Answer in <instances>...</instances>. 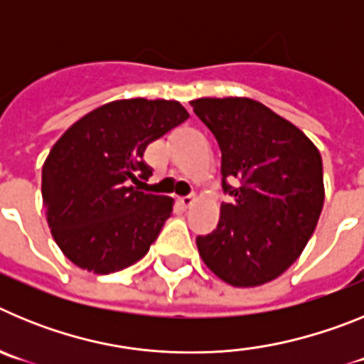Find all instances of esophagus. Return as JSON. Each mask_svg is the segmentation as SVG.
Segmentation results:
<instances>
[{
	"label": "esophagus",
	"instance_id": "esophagus-1",
	"mask_svg": "<svg viewBox=\"0 0 364 364\" xmlns=\"http://www.w3.org/2000/svg\"><path fill=\"white\" fill-rule=\"evenodd\" d=\"M178 204L182 205V208H191V205L195 204V197H191V195H188V197L178 198Z\"/></svg>",
	"mask_w": 364,
	"mask_h": 364
}]
</instances>
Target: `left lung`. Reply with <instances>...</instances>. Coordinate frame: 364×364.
Returning <instances> with one entry per match:
<instances>
[{"instance_id": "8db88e82", "label": "left lung", "mask_w": 364, "mask_h": 364, "mask_svg": "<svg viewBox=\"0 0 364 364\" xmlns=\"http://www.w3.org/2000/svg\"><path fill=\"white\" fill-rule=\"evenodd\" d=\"M191 107L217 138L222 189L233 197L222 202L217 228L197 237L198 253L218 279L237 288L273 281L299 259L319 220V149L252 98H198Z\"/></svg>"}]
</instances>
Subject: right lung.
Masks as SVG:
<instances>
[{
  "label": "right lung",
  "mask_w": 364,
  "mask_h": 364,
  "mask_svg": "<svg viewBox=\"0 0 364 364\" xmlns=\"http://www.w3.org/2000/svg\"><path fill=\"white\" fill-rule=\"evenodd\" d=\"M188 118L175 100H114L54 144L41 169V197L50 233L70 262L107 275L149 252L173 198L133 184L151 176L146 147Z\"/></svg>",
  "instance_id": "add662e5"
}]
</instances>
